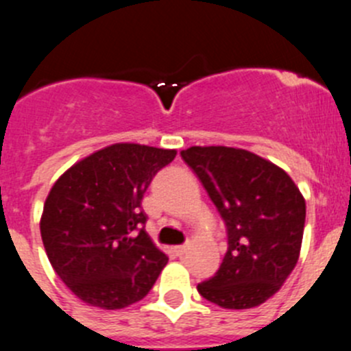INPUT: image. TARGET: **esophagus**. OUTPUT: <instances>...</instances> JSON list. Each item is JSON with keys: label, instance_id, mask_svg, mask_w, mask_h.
Returning a JSON list of instances; mask_svg holds the SVG:
<instances>
[{"label": "esophagus", "instance_id": "1", "mask_svg": "<svg viewBox=\"0 0 351 351\" xmlns=\"http://www.w3.org/2000/svg\"><path fill=\"white\" fill-rule=\"evenodd\" d=\"M186 250H189V244L175 245V247H173V251H175L176 256H182V254H185V253H186Z\"/></svg>", "mask_w": 351, "mask_h": 351}]
</instances>
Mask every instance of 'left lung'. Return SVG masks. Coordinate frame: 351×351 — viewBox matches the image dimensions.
Wrapping results in <instances>:
<instances>
[{"mask_svg":"<svg viewBox=\"0 0 351 351\" xmlns=\"http://www.w3.org/2000/svg\"><path fill=\"white\" fill-rule=\"evenodd\" d=\"M194 169L227 225L228 250L199 294L221 308L265 303L282 287L300 258L306 204L296 183L270 160L234 147H191Z\"/></svg>","mask_w":351,"mask_h":351,"instance_id":"left-lung-1","label":"left lung"}]
</instances>
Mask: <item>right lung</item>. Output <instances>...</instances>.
Returning <instances> with one entry per match:
<instances>
[{
  "label": "right lung",
  "instance_id": "right-lung-1",
  "mask_svg": "<svg viewBox=\"0 0 351 351\" xmlns=\"http://www.w3.org/2000/svg\"><path fill=\"white\" fill-rule=\"evenodd\" d=\"M176 150L114 143L71 166L45 201L41 239L81 301L119 310L149 294L168 256L145 232L142 199Z\"/></svg>",
  "mask_w": 351,
  "mask_h": 351
}]
</instances>
